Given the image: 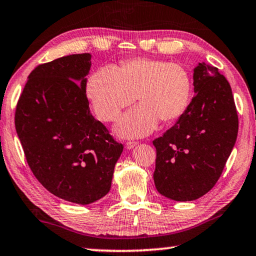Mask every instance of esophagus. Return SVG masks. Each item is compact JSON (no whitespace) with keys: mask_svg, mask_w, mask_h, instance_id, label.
Returning a JSON list of instances; mask_svg holds the SVG:
<instances>
[{"mask_svg":"<svg viewBox=\"0 0 256 256\" xmlns=\"http://www.w3.org/2000/svg\"><path fill=\"white\" fill-rule=\"evenodd\" d=\"M136 144H138L136 141H128V142L125 144V148H126V150H132V148L136 146Z\"/></svg>","mask_w":256,"mask_h":256,"instance_id":"esophagus-1","label":"esophagus"}]
</instances>
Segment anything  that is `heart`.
Masks as SVG:
<instances>
[{
    "mask_svg": "<svg viewBox=\"0 0 256 256\" xmlns=\"http://www.w3.org/2000/svg\"><path fill=\"white\" fill-rule=\"evenodd\" d=\"M190 93L192 79L184 66L144 57L124 60L118 68H98L86 84L95 114L108 123L117 120L136 95L140 106L125 114L116 126L118 134L126 138L148 134L158 120H177L188 108Z\"/></svg>",
    "mask_w": 256,
    "mask_h": 256,
    "instance_id": "b5f03b06",
    "label": "heart"
}]
</instances>
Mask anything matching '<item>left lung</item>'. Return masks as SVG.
<instances>
[{
	"label": "left lung",
	"mask_w": 256,
	"mask_h": 256,
	"mask_svg": "<svg viewBox=\"0 0 256 256\" xmlns=\"http://www.w3.org/2000/svg\"><path fill=\"white\" fill-rule=\"evenodd\" d=\"M196 95L177 123L152 141L155 188L174 201H193L218 180L238 134L231 86L218 68H194Z\"/></svg>",
	"instance_id": "8db88e82"
}]
</instances>
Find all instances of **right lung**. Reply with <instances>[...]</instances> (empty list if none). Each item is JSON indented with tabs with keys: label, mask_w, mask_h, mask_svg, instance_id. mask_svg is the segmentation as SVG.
I'll return each mask as SVG.
<instances>
[{
	"label": "right lung",
	"mask_w": 256,
	"mask_h": 256,
	"mask_svg": "<svg viewBox=\"0 0 256 256\" xmlns=\"http://www.w3.org/2000/svg\"><path fill=\"white\" fill-rule=\"evenodd\" d=\"M90 54L63 56L28 76L14 114L28 164L60 199L88 204L112 186L123 144L92 116L86 96Z\"/></svg>",
	"instance_id": "add662e5"
}]
</instances>
